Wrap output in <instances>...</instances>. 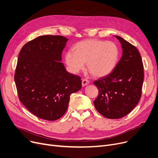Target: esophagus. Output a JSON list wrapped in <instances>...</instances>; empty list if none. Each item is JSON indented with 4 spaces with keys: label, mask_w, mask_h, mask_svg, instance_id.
<instances>
[{
    "label": "esophagus",
    "mask_w": 158,
    "mask_h": 158,
    "mask_svg": "<svg viewBox=\"0 0 158 158\" xmlns=\"http://www.w3.org/2000/svg\"><path fill=\"white\" fill-rule=\"evenodd\" d=\"M89 84V81L87 79H83L81 81V84H82V86L84 87L85 85H87L88 84Z\"/></svg>",
    "instance_id": "esophagus-1"
}]
</instances>
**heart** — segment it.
<instances>
[{
	"label": "heart",
	"instance_id": "heart-1",
	"mask_svg": "<svg viewBox=\"0 0 158 158\" xmlns=\"http://www.w3.org/2000/svg\"><path fill=\"white\" fill-rule=\"evenodd\" d=\"M73 51L65 54V62L69 71L77 74L84 69L85 63L88 70L96 77H106L114 69L119 58V49L113 42L87 39L74 45Z\"/></svg>",
	"mask_w": 158,
	"mask_h": 158
}]
</instances>
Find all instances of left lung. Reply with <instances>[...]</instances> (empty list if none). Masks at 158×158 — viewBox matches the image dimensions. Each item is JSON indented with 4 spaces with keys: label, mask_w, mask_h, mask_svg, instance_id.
Listing matches in <instances>:
<instances>
[{
    "label": "left lung",
    "mask_w": 158,
    "mask_h": 158,
    "mask_svg": "<svg viewBox=\"0 0 158 158\" xmlns=\"http://www.w3.org/2000/svg\"><path fill=\"white\" fill-rule=\"evenodd\" d=\"M115 37L122 45V56L113 71L94 82L99 91L94 107L109 119L123 118L136 107L144 78L143 65L136 48L122 37Z\"/></svg>",
    "instance_id": "8db88e82"
}]
</instances>
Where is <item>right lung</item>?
Wrapping results in <instances>:
<instances>
[{"mask_svg":"<svg viewBox=\"0 0 158 158\" xmlns=\"http://www.w3.org/2000/svg\"><path fill=\"white\" fill-rule=\"evenodd\" d=\"M68 39L43 35L21 49L15 74L19 98L32 114L55 121L66 112L72 93L81 88V78L67 72L62 52Z\"/></svg>","mask_w":158,"mask_h":158,"instance_id":"1","label":"right lung"}]
</instances>
